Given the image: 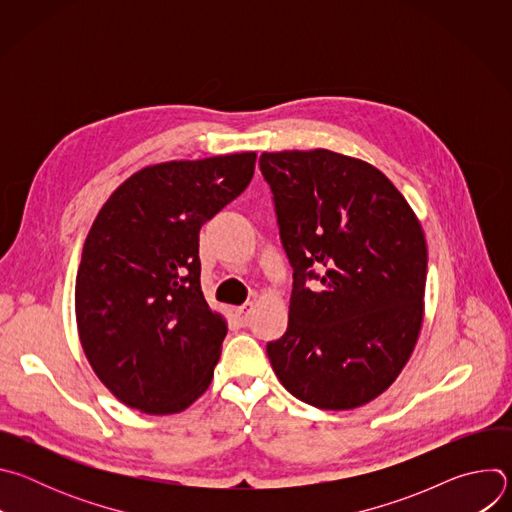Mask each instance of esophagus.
Returning <instances> with one entry per match:
<instances>
[{
    "label": "esophagus",
    "instance_id": "34e87169",
    "mask_svg": "<svg viewBox=\"0 0 512 512\" xmlns=\"http://www.w3.org/2000/svg\"><path fill=\"white\" fill-rule=\"evenodd\" d=\"M251 314H253V302H247V304H243V306L237 308V316H239V320H241L243 324L249 322Z\"/></svg>",
    "mask_w": 512,
    "mask_h": 512
}]
</instances>
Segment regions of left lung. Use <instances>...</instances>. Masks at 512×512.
Masks as SVG:
<instances>
[{"label": "left lung", "mask_w": 512, "mask_h": 512, "mask_svg": "<svg viewBox=\"0 0 512 512\" xmlns=\"http://www.w3.org/2000/svg\"><path fill=\"white\" fill-rule=\"evenodd\" d=\"M279 237L294 267L285 334L267 344L281 385L318 409L385 393L423 324L427 243L405 196L373 164L330 150L265 152ZM316 276L314 292L305 279Z\"/></svg>", "instance_id": "left-lung-1"}]
</instances>
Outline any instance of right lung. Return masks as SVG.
<instances>
[{"mask_svg": "<svg viewBox=\"0 0 512 512\" xmlns=\"http://www.w3.org/2000/svg\"><path fill=\"white\" fill-rule=\"evenodd\" d=\"M255 152L131 174L83 245L75 312L99 381L127 407L172 415L210 385L227 320L200 287L198 233L251 182Z\"/></svg>", "mask_w": 512, "mask_h": 512, "instance_id": "right-lung-1", "label": "right lung"}]
</instances>
